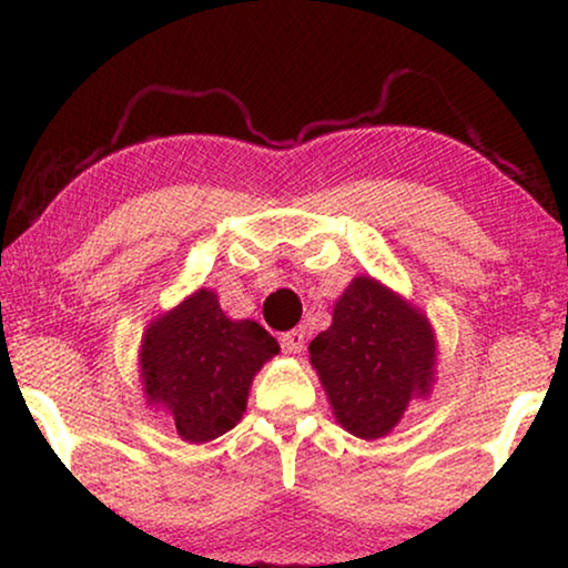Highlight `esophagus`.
<instances>
[{"mask_svg":"<svg viewBox=\"0 0 568 568\" xmlns=\"http://www.w3.org/2000/svg\"><path fill=\"white\" fill-rule=\"evenodd\" d=\"M282 348L290 354H302V348H305V331L294 328L282 333Z\"/></svg>","mask_w":568,"mask_h":568,"instance_id":"esophagus-1","label":"esophagus"}]
</instances>
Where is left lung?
I'll use <instances>...</instances> for the list:
<instances>
[{"instance_id": "obj_1", "label": "left lung", "mask_w": 568, "mask_h": 568, "mask_svg": "<svg viewBox=\"0 0 568 568\" xmlns=\"http://www.w3.org/2000/svg\"><path fill=\"white\" fill-rule=\"evenodd\" d=\"M310 362L333 416L362 439H379L410 398L429 395L437 341L422 310L372 276H356L333 307L328 331L310 341Z\"/></svg>"}]
</instances>
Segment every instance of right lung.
Segmentation results:
<instances>
[{"label":"right lung","instance_id":"obj_1","mask_svg":"<svg viewBox=\"0 0 568 568\" xmlns=\"http://www.w3.org/2000/svg\"><path fill=\"white\" fill-rule=\"evenodd\" d=\"M274 354L278 344L263 325L230 321L216 294L199 290L146 325L139 367L146 400L201 445L237 426L255 372Z\"/></svg>","mask_w":568,"mask_h":568}]
</instances>
